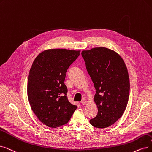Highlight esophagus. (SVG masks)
<instances>
[{
	"label": "esophagus",
	"mask_w": 152,
	"mask_h": 152,
	"mask_svg": "<svg viewBox=\"0 0 152 152\" xmlns=\"http://www.w3.org/2000/svg\"><path fill=\"white\" fill-rule=\"evenodd\" d=\"M81 103L83 105H86V104H88V102H87V101H86L85 99H83V100L81 102Z\"/></svg>",
	"instance_id": "obj_1"
}]
</instances>
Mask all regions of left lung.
<instances>
[{
    "label": "left lung",
    "instance_id": "1",
    "mask_svg": "<svg viewBox=\"0 0 152 152\" xmlns=\"http://www.w3.org/2000/svg\"><path fill=\"white\" fill-rule=\"evenodd\" d=\"M81 55L96 89L98 109L89 121L92 126L106 128L122 117L129 98L130 82L126 65L115 51L104 47L83 50Z\"/></svg>",
    "mask_w": 152,
    "mask_h": 152
}]
</instances>
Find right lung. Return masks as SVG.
I'll return each instance as SVG.
<instances>
[{
	"label": "right lung",
	"instance_id": "right-lung-1",
	"mask_svg": "<svg viewBox=\"0 0 152 152\" xmlns=\"http://www.w3.org/2000/svg\"><path fill=\"white\" fill-rule=\"evenodd\" d=\"M80 53V50L48 49L32 63L27 84L28 101L38 119L49 127L68 123L77 109L68 99L64 82L69 66Z\"/></svg>",
	"mask_w": 152,
	"mask_h": 152
}]
</instances>
